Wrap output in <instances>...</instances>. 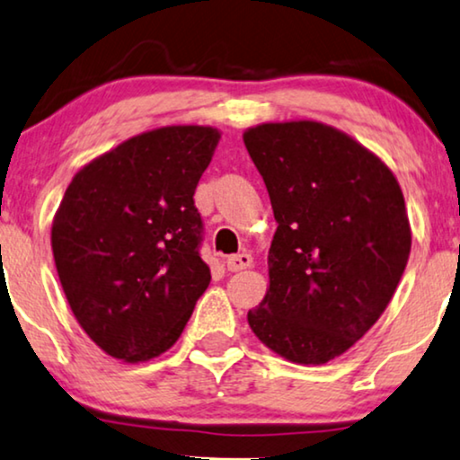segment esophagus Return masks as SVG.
<instances>
[{"label":"esophagus","instance_id":"34e87169","mask_svg":"<svg viewBox=\"0 0 460 460\" xmlns=\"http://www.w3.org/2000/svg\"><path fill=\"white\" fill-rule=\"evenodd\" d=\"M251 263H253V257L249 253H236L226 260V268H228L230 272H241V270L251 268Z\"/></svg>","mask_w":460,"mask_h":460}]
</instances>
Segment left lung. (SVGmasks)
Returning a JSON list of instances; mask_svg holds the SVG:
<instances>
[{"label": "left lung", "instance_id": "left-lung-1", "mask_svg": "<svg viewBox=\"0 0 460 460\" xmlns=\"http://www.w3.org/2000/svg\"><path fill=\"white\" fill-rule=\"evenodd\" d=\"M243 140L279 222L249 326L287 360L324 364L394 297L411 255L404 194L379 156L331 125L263 123Z\"/></svg>", "mask_w": 460, "mask_h": 460}]
</instances>
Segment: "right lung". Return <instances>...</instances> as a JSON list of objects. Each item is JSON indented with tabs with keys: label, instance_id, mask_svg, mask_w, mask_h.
<instances>
[{
	"label": "right lung",
	"instance_id": "obj_1",
	"mask_svg": "<svg viewBox=\"0 0 460 460\" xmlns=\"http://www.w3.org/2000/svg\"><path fill=\"white\" fill-rule=\"evenodd\" d=\"M217 142L200 125L146 131L93 159L62 197L52 224L62 291L112 358L167 351L209 287L194 190Z\"/></svg>",
	"mask_w": 460,
	"mask_h": 460
}]
</instances>
